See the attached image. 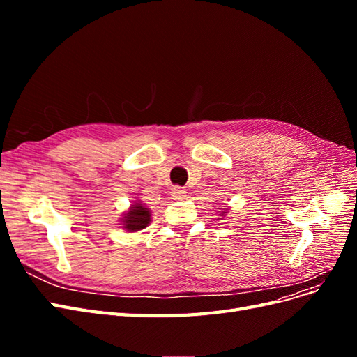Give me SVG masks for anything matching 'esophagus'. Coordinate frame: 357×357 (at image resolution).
<instances>
[{
  "mask_svg": "<svg viewBox=\"0 0 357 357\" xmlns=\"http://www.w3.org/2000/svg\"><path fill=\"white\" fill-rule=\"evenodd\" d=\"M186 190L183 189V188H180V186H174L171 189V197H172V199H185L186 198Z\"/></svg>",
  "mask_w": 357,
  "mask_h": 357,
  "instance_id": "obj_1",
  "label": "esophagus"
}]
</instances>
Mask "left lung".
Listing matches in <instances>:
<instances>
[{"instance_id":"left-lung-1","label":"left lung","mask_w":357,"mask_h":357,"mask_svg":"<svg viewBox=\"0 0 357 357\" xmlns=\"http://www.w3.org/2000/svg\"><path fill=\"white\" fill-rule=\"evenodd\" d=\"M222 214H223V213H222ZM222 214H220V215H222Z\"/></svg>"}]
</instances>
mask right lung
I'll return each mask as SVG.
<instances>
[{"instance_id":"1","label":"right lung","mask_w":357,"mask_h":357,"mask_svg":"<svg viewBox=\"0 0 357 357\" xmlns=\"http://www.w3.org/2000/svg\"><path fill=\"white\" fill-rule=\"evenodd\" d=\"M150 210L146 208L142 202H135L129 211L123 215V228L129 232H137L144 229L150 223Z\"/></svg>"}]
</instances>
